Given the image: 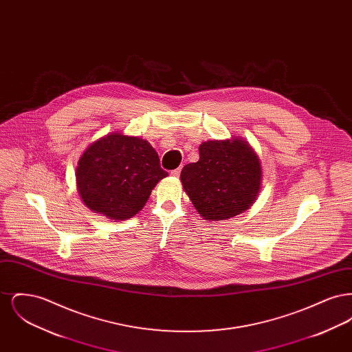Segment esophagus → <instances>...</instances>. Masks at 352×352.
I'll return each instance as SVG.
<instances>
[{
    "label": "esophagus",
    "instance_id": "1",
    "mask_svg": "<svg viewBox=\"0 0 352 352\" xmlns=\"http://www.w3.org/2000/svg\"><path fill=\"white\" fill-rule=\"evenodd\" d=\"M170 174H171L173 177H175V178H178L179 174H181V168H175V170H173Z\"/></svg>",
    "mask_w": 352,
    "mask_h": 352
}]
</instances>
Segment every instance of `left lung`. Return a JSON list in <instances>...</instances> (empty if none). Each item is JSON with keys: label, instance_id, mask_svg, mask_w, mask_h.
<instances>
[{"label": "left lung", "instance_id": "8db88e82", "mask_svg": "<svg viewBox=\"0 0 352 352\" xmlns=\"http://www.w3.org/2000/svg\"><path fill=\"white\" fill-rule=\"evenodd\" d=\"M263 168L250 142L232 135L199 146V161L182 168L181 182L201 218L227 220L247 211L261 190Z\"/></svg>", "mask_w": 352, "mask_h": 352}]
</instances>
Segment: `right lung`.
Segmentation results:
<instances>
[{
    "label": "right lung",
    "mask_w": 352,
    "mask_h": 352,
    "mask_svg": "<svg viewBox=\"0 0 352 352\" xmlns=\"http://www.w3.org/2000/svg\"><path fill=\"white\" fill-rule=\"evenodd\" d=\"M75 175L79 195L92 212L122 221L142 210L168 174L146 140L112 132L87 146Z\"/></svg>",
    "instance_id": "add662e5"
}]
</instances>
